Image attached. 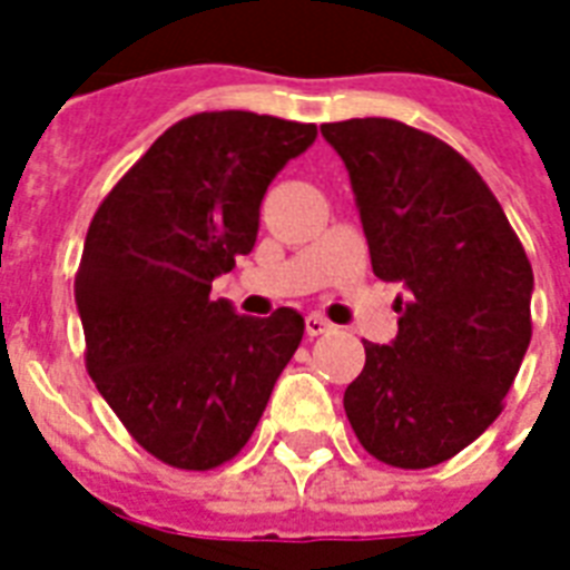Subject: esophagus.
<instances>
[{
  "mask_svg": "<svg viewBox=\"0 0 570 570\" xmlns=\"http://www.w3.org/2000/svg\"><path fill=\"white\" fill-rule=\"evenodd\" d=\"M334 328L325 316H320V313H311L307 320H304V331H307V337H320V334H328V331Z\"/></svg>",
  "mask_w": 570,
  "mask_h": 570,
  "instance_id": "34e87169",
  "label": "esophagus"
}]
</instances>
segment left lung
Instances as JSON below:
<instances>
[{"label": "left lung", "instance_id": "left-lung-1", "mask_svg": "<svg viewBox=\"0 0 570 570\" xmlns=\"http://www.w3.org/2000/svg\"><path fill=\"white\" fill-rule=\"evenodd\" d=\"M346 163L373 272L399 281V334L364 343L343 405L370 455L434 468L503 411L532 337V266L476 168L390 118L322 124Z\"/></svg>", "mask_w": 570, "mask_h": 570}]
</instances>
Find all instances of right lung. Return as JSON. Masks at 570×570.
<instances>
[{
  "mask_svg": "<svg viewBox=\"0 0 570 570\" xmlns=\"http://www.w3.org/2000/svg\"><path fill=\"white\" fill-rule=\"evenodd\" d=\"M313 141V124L200 111L165 129L94 213L73 286L85 366L171 468L239 455L302 343V313L239 316L209 289L250 254L268 183Z\"/></svg>",
  "mask_w": 570,
  "mask_h": 570,
  "instance_id": "add662e5",
  "label": "right lung"
}]
</instances>
